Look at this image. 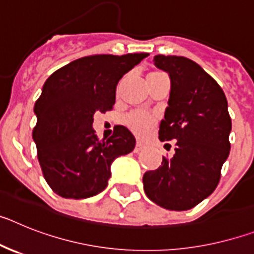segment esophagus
<instances>
[{
	"label": "esophagus",
	"instance_id": "1",
	"mask_svg": "<svg viewBox=\"0 0 254 254\" xmlns=\"http://www.w3.org/2000/svg\"><path fill=\"white\" fill-rule=\"evenodd\" d=\"M143 149H145V145H143V143H141V142H137L136 145H134L133 151L134 152H140V151H142Z\"/></svg>",
	"mask_w": 254,
	"mask_h": 254
}]
</instances>
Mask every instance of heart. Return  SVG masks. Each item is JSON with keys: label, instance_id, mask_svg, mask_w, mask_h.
I'll use <instances>...</instances> for the list:
<instances>
[{"label": "heart", "instance_id": "b5f03b06", "mask_svg": "<svg viewBox=\"0 0 254 254\" xmlns=\"http://www.w3.org/2000/svg\"><path fill=\"white\" fill-rule=\"evenodd\" d=\"M160 72H150L147 76L156 75ZM125 122L129 129L137 136H145L149 132V129L154 126L155 120L149 114L143 112H132L125 118Z\"/></svg>", "mask_w": 254, "mask_h": 254}]
</instances>
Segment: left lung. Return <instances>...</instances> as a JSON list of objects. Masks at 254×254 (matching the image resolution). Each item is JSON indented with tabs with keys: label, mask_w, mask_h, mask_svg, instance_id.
Here are the masks:
<instances>
[{
	"label": "left lung",
	"mask_w": 254,
	"mask_h": 254,
	"mask_svg": "<svg viewBox=\"0 0 254 254\" xmlns=\"http://www.w3.org/2000/svg\"><path fill=\"white\" fill-rule=\"evenodd\" d=\"M154 64L170 78L159 138L177 143L172 159L163 158L158 169L143 174V190L167 210H190L214 192L229 156L228 100L219 84L190 58L159 55Z\"/></svg>",
	"instance_id": "1"
}]
</instances>
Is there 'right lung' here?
<instances>
[{
	"mask_svg": "<svg viewBox=\"0 0 254 254\" xmlns=\"http://www.w3.org/2000/svg\"><path fill=\"white\" fill-rule=\"evenodd\" d=\"M147 56H89L47 78L34 105L33 140L44 179L58 196L78 199L100 193L114 159L134 149L133 134L123 126H117L107 141H99L94 114L111 111L120 80Z\"/></svg>",
	"mask_w": 254,
	"mask_h": 254,
	"instance_id": "1",
	"label": "right lung"
}]
</instances>
